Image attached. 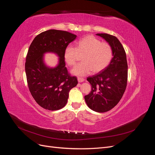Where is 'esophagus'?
I'll list each match as a JSON object with an SVG mask.
<instances>
[{"instance_id":"1","label":"esophagus","mask_w":155,"mask_h":155,"mask_svg":"<svg viewBox=\"0 0 155 155\" xmlns=\"http://www.w3.org/2000/svg\"><path fill=\"white\" fill-rule=\"evenodd\" d=\"M84 80H85V79H84V78H81V77H78V81L79 83L83 82Z\"/></svg>"}]
</instances>
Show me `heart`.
<instances>
[{
	"instance_id": "1",
	"label": "heart",
	"mask_w": 155,
	"mask_h": 155,
	"mask_svg": "<svg viewBox=\"0 0 155 155\" xmlns=\"http://www.w3.org/2000/svg\"><path fill=\"white\" fill-rule=\"evenodd\" d=\"M76 51L83 53V61L76 64L71 70L76 76H85L93 72L97 73L105 69L112 58V50L110 45L101 42L96 37L88 35L79 39L76 43V48L67 46L64 50L63 58L68 66H72L76 61Z\"/></svg>"
}]
</instances>
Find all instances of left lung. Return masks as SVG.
Segmentation results:
<instances>
[{
	"mask_svg": "<svg viewBox=\"0 0 155 155\" xmlns=\"http://www.w3.org/2000/svg\"><path fill=\"white\" fill-rule=\"evenodd\" d=\"M96 35L110 45L113 58L105 69L87 78L92 89L85 100L92 110L105 112L114 108L122 97L127 83L128 67L125 50L117 37L107 34Z\"/></svg>",
	"mask_w": 155,
	"mask_h": 155,
	"instance_id": "obj_1",
	"label": "left lung"
}]
</instances>
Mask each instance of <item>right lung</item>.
I'll return each instance as SVG.
<instances>
[{
    "label": "right lung",
    "mask_w": 155,
    "mask_h": 155,
    "mask_svg": "<svg viewBox=\"0 0 155 155\" xmlns=\"http://www.w3.org/2000/svg\"><path fill=\"white\" fill-rule=\"evenodd\" d=\"M76 37L66 31L49 30L37 35L30 46L25 63L28 85L34 99L45 109H62L67 104L70 91L77 85L78 79L68 73L63 58L65 48ZM46 53L59 57L55 68L45 64Z\"/></svg>",
    "instance_id": "right-lung-1"
}]
</instances>
